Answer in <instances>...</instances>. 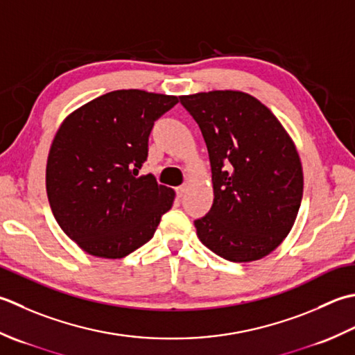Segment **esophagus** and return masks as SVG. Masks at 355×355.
<instances>
[{
    "label": "esophagus",
    "mask_w": 355,
    "mask_h": 355,
    "mask_svg": "<svg viewBox=\"0 0 355 355\" xmlns=\"http://www.w3.org/2000/svg\"><path fill=\"white\" fill-rule=\"evenodd\" d=\"M185 191H187V185H180V187H178V188H176V194H178V198H182L184 194H185Z\"/></svg>",
    "instance_id": "obj_1"
}]
</instances>
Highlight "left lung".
Listing matches in <instances>:
<instances>
[{
	"label": "left lung",
	"mask_w": 355,
	"mask_h": 355,
	"mask_svg": "<svg viewBox=\"0 0 355 355\" xmlns=\"http://www.w3.org/2000/svg\"><path fill=\"white\" fill-rule=\"evenodd\" d=\"M204 136L214 200L194 220L207 248L230 262L270 254L291 231L303 196L300 157L277 118L248 93L179 96Z\"/></svg>",
	"instance_id": "8db88e82"
}]
</instances>
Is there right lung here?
<instances>
[{
	"label": "right lung",
	"mask_w": 355,
	"mask_h": 355,
	"mask_svg": "<svg viewBox=\"0 0 355 355\" xmlns=\"http://www.w3.org/2000/svg\"><path fill=\"white\" fill-rule=\"evenodd\" d=\"M176 96L116 90L62 122L50 147L47 198L58 225L92 256L121 259L153 237L175 191L139 176L155 121Z\"/></svg>",
	"instance_id": "1"
}]
</instances>
